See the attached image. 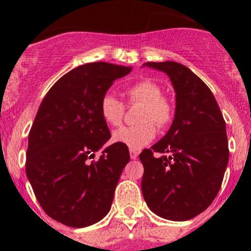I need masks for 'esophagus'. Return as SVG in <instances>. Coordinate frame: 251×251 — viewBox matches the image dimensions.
<instances>
[{
    "mask_svg": "<svg viewBox=\"0 0 251 251\" xmlns=\"http://www.w3.org/2000/svg\"><path fill=\"white\" fill-rule=\"evenodd\" d=\"M130 156H131V159H137L138 158V153L136 151H132V149H131Z\"/></svg>",
    "mask_w": 251,
    "mask_h": 251,
    "instance_id": "1",
    "label": "esophagus"
}]
</instances>
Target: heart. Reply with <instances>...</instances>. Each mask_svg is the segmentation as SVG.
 Here are the masks:
<instances>
[{
    "instance_id": "heart-1",
    "label": "heart",
    "mask_w": 251,
    "mask_h": 251,
    "mask_svg": "<svg viewBox=\"0 0 251 251\" xmlns=\"http://www.w3.org/2000/svg\"><path fill=\"white\" fill-rule=\"evenodd\" d=\"M131 103H142L138 115L141 121L137 125L124 126L114 131L113 141L126 146L132 151H138L154 140L156 126L169 125L173 120L174 108L169 98L161 95L160 86L151 80H142L127 88ZM100 113L102 119L110 126H119L124 119L125 105L113 93L108 92L100 102Z\"/></svg>"
}]
</instances>
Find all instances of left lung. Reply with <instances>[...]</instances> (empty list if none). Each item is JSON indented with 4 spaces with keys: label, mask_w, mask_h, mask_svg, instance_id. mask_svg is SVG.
Listing matches in <instances>:
<instances>
[{
    "label": "left lung",
    "mask_w": 251,
    "mask_h": 251,
    "mask_svg": "<svg viewBox=\"0 0 251 251\" xmlns=\"http://www.w3.org/2000/svg\"><path fill=\"white\" fill-rule=\"evenodd\" d=\"M143 65L169 75L176 110L168 133L140 154L142 193L158 216L187 221L207 209L221 188L229 158L226 123L210 88L188 68L176 62Z\"/></svg>",
    "instance_id": "obj_1"
}]
</instances>
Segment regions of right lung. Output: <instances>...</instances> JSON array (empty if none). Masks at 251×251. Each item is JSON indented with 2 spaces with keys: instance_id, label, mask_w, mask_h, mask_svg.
I'll use <instances>...</instances> for the list:
<instances>
[{
  "instance_id": "right-lung-1",
  "label": "right lung",
  "mask_w": 251,
  "mask_h": 251,
  "mask_svg": "<svg viewBox=\"0 0 251 251\" xmlns=\"http://www.w3.org/2000/svg\"><path fill=\"white\" fill-rule=\"evenodd\" d=\"M131 67L97 62L70 70L45 96L29 132L27 179L50 217L75 228L100 221L109 212L120 175L130 161L126 146L110 138L100 102Z\"/></svg>"
}]
</instances>
